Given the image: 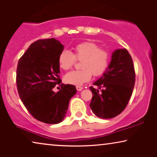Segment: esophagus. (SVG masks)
Segmentation results:
<instances>
[{
    "instance_id": "obj_1",
    "label": "esophagus",
    "mask_w": 157,
    "mask_h": 157,
    "mask_svg": "<svg viewBox=\"0 0 157 157\" xmlns=\"http://www.w3.org/2000/svg\"><path fill=\"white\" fill-rule=\"evenodd\" d=\"M76 89H77V91H82V90H83V87L79 86H76Z\"/></svg>"
}]
</instances>
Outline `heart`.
<instances>
[{
    "instance_id": "b5f03b06",
    "label": "heart",
    "mask_w": 157,
    "mask_h": 157,
    "mask_svg": "<svg viewBox=\"0 0 157 157\" xmlns=\"http://www.w3.org/2000/svg\"><path fill=\"white\" fill-rule=\"evenodd\" d=\"M74 53L63 51L59 57V66L67 70L74 65L76 59L82 60L81 70L71 71L64 76L66 83L74 85H81L89 81L92 74L94 76L102 74L108 67L109 54L106 50L93 42H83L75 46Z\"/></svg>"
}]
</instances>
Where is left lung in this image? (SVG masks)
Segmentation results:
<instances>
[{
    "label": "left lung",
    "mask_w": 157,
    "mask_h": 157,
    "mask_svg": "<svg viewBox=\"0 0 157 157\" xmlns=\"http://www.w3.org/2000/svg\"><path fill=\"white\" fill-rule=\"evenodd\" d=\"M135 83V71L131 55L126 48L116 49L104 74L91 86L93 94L89 106L96 117L111 119L127 106ZM101 88V92L98 89Z\"/></svg>",
    "instance_id": "obj_1"
}]
</instances>
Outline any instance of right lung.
I'll use <instances>...</instances> for the list:
<instances>
[{
  "mask_svg": "<svg viewBox=\"0 0 157 157\" xmlns=\"http://www.w3.org/2000/svg\"><path fill=\"white\" fill-rule=\"evenodd\" d=\"M63 45L55 38L38 40L32 44L19 60L16 84L19 96L29 113L38 121L48 124L64 119L69 101L76 94L74 85L61 84L59 57Z\"/></svg>",
  "mask_w": 157,
  "mask_h": 157,
  "instance_id": "add662e5",
  "label": "right lung"
}]
</instances>
